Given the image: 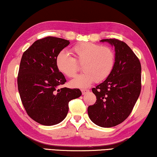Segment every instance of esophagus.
<instances>
[{"label": "esophagus", "mask_w": 157, "mask_h": 157, "mask_svg": "<svg viewBox=\"0 0 157 157\" xmlns=\"http://www.w3.org/2000/svg\"><path fill=\"white\" fill-rule=\"evenodd\" d=\"M82 93L83 95H84V94H86V93H88V92H89V89H82Z\"/></svg>", "instance_id": "obj_1"}]
</instances>
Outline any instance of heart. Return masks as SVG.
<instances>
[{"label":"heart","instance_id":"1","mask_svg":"<svg viewBox=\"0 0 157 157\" xmlns=\"http://www.w3.org/2000/svg\"><path fill=\"white\" fill-rule=\"evenodd\" d=\"M74 58L67 52L61 51L56 57V66L61 73L73 78L82 64L84 71L71 81L75 87L86 88L96 81L100 82L108 78L113 71L115 63V54L108 46L92 43H81L71 48Z\"/></svg>","mask_w":157,"mask_h":157}]
</instances>
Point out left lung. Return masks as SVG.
<instances>
[{"mask_svg":"<svg viewBox=\"0 0 157 157\" xmlns=\"http://www.w3.org/2000/svg\"><path fill=\"white\" fill-rule=\"evenodd\" d=\"M101 42L114 47L115 63L105 80L92 89L97 100L87 112L94 124L109 128L123 122L132 111L141 91V65L124 42L115 38Z\"/></svg>","mask_w":157,"mask_h":157,"instance_id":"1","label":"left lung"}]
</instances>
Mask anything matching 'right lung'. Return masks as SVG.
Masks as SVG:
<instances>
[{
  "label": "right lung",
  "mask_w": 157,
  "mask_h": 157,
  "mask_svg": "<svg viewBox=\"0 0 157 157\" xmlns=\"http://www.w3.org/2000/svg\"><path fill=\"white\" fill-rule=\"evenodd\" d=\"M69 40L48 36L34 42L22 55L17 84L28 115L44 126L55 125L66 118L68 103L79 98V89H59L66 79L56 66V57Z\"/></svg>",
  "instance_id": "add662e5"
}]
</instances>
